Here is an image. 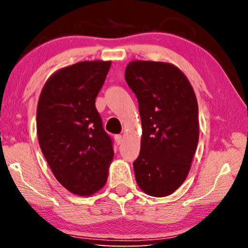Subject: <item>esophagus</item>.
I'll return each instance as SVG.
<instances>
[{
	"label": "esophagus",
	"mask_w": 248,
	"mask_h": 248,
	"mask_svg": "<svg viewBox=\"0 0 248 248\" xmlns=\"http://www.w3.org/2000/svg\"><path fill=\"white\" fill-rule=\"evenodd\" d=\"M115 141H116V143L118 144V145L123 143V136H120V134H116V136H115Z\"/></svg>",
	"instance_id": "esophagus-1"
}]
</instances>
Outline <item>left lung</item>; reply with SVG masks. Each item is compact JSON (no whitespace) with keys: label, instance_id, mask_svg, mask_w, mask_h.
I'll return each instance as SVG.
<instances>
[{"label":"left lung","instance_id":"obj_1","mask_svg":"<svg viewBox=\"0 0 248 248\" xmlns=\"http://www.w3.org/2000/svg\"><path fill=\"white\" fill-rule=\"evenodd\" d=\"M124 78L139 102L142 124L141 150L133 163L138 186L153 197L171 195L187 178L198 145L194 89L167 62L132 61Z\"/></svg>","mask_w":248,"mask_h":248}]
</instances>
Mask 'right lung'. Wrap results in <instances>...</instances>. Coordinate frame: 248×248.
<instances>
[{
  "instance_id": "1",
  "label": "right lung",
  "mask_w": 248,
  "mask_h": 248,
  "mask_svg": "<svg viewBox=\"0 0 248 248\" xmlns=\"http://www.w3.org/2000/svg\"><path fill=\"white\" fill-rule=\"evenodd\" d=\"M110 61H82L58 70L37 106L39 145L54 177L70 192L91 196L105 186L114 158L95 99Z\"/></svg>"
}]
</instances>
